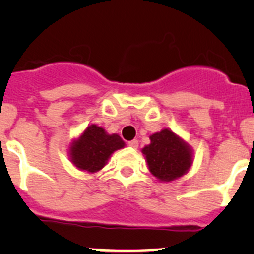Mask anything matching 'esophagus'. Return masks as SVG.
<instances>
[{
	"label": "esophagus",
	"mask_w": 254,
	"mask_h": 254,
	"mask_svg": "<svg viewBox=\"0 0 254 254\" xmlns=\"http://www.w3.org/2000/svg\"><path fill=\"white\" fill-rule=\"evenodd\" d=\"M127 145L132 148H137L139 147V141H137V140H131V141L127 142Z\"/></svg>",
	"instance_id": "1"
}]
</instances>
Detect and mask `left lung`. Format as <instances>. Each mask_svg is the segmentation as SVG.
Here are the masks:
<instances>
[{
	"label": "left lung",
	"mask_w": 254,
	"mask_h": 254,
	"mask_svg": "<svg viewBox=\"0 0 254 254\" xmlns=\"http://www.w3.org/2000/svg\"><path fill=\"white\" fill-rule=\"evenodd\" d=\"M151 143L142 148L148 170L157 179L171 182L191 166V151L181 137L168 129L151 135Z\"/></svg>",
	"instance_id": "8db88e82"
}]
</instances>
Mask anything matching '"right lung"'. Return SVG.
<instances>
[{
    "mask_svg": "<svg viewBox=\"0 0 254 254\" xmlns=\"http://www.w3.org/2000/svg\"><path fill=\"white\" fill-rule=\"evenodd\" d=\"M124 146L119 135H109L103 127L92 124L71 145V161L79 170L94 173L106 166L114 151Z\"/></svg>",
    "mask_w": 254,
    "mask_h": 254,
    "instance_id": "right-lung-1",
    "label": "right lung"
}]
</instances>
